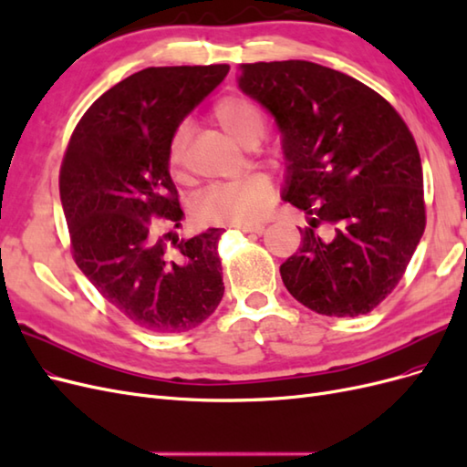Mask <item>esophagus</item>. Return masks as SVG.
<instances>
[{
    "label": "esophagus",
    "instance_id": "esophagus-1",
    "mask_svg": "<svg viewBox=\"0 0 467 467\" xmlns=\"http://www.w3.org/2000/svg\"><path fill=\"white\" fill-rule=\"evenodd\" d=\"M244 234H251V235H263L265 234V225H244L239 228Z\"/></svg>",
    "mask_w": 467,
    "mask_h": 467
}]
</instances>
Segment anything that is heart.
<instances>
[{
    "label": "heart",
    "mask_w": 467,
    "mask_h": 467,
    "mask_svg": "<svg viewBox=\"0 0 467 467\" xmlns=\"http://www.w3.org/2000/svg\"><path fill=\"white\" fill-rule=\"evenodd\" d=\"M214 120L237 144L253 148L265 134L261 109L242 95L223 97L214 105ZM189 144V126L179 124L169 140L167 163L173 177L185 175V153ZM275 201L273 182L266 177H251L234 185H214L199 194L192 202V214L206 225H253L261 222Z\"/></svg>",
    "instance_id": "1"
}]
</instances>
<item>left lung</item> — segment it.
Segmentation results:
<instances>
[{
  "label": "left lung",
  "instance_id": "1",
  "mask_svg": "<svg viewBox=\"0 0 467 467\" xmlns=\"http://www.w3.org/2000/svg\"><path fill=\"white\" fill-rule=\"evenodd\" d=\"M239 69V89L278 126L282 201L309 223L300 249L280 265L282 282L321 316L372 312L398 286L425 232L411 132L384 97L337 69L306 60Z\"/></svg>",
  "mask_w": 467,
  "mask_h": 467
}]
</instances>
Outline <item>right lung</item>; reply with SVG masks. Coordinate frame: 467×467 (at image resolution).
I'll use <instances>...</instances> for the list:
<instances>
[{"label": "right lung", "mask_w": 467, "mask_h": 467, "mask_svg": "<svg viewBox=\"0 0 467 467\" xmlns=\"http://www.w3.org/2000/svg\"><path fill=\"white\" fill-rule=\"evenodd\" d=\"M228 64L146 67L88 109L69 138L60 199L76 265L138 327L182 333L206 321L223 296L218 239L161 234L181 225L169 175L171 134L228 76Z\"/></svg>", "instance_id": "right-lung-1"}]
</instances>
